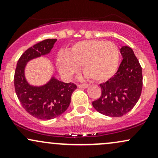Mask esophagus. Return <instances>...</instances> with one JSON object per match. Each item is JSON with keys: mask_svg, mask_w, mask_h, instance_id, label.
I'll return each instance as SVG.
<instances>
[{"mask_svg": "<svg viewBox=\"0 0 158 158\" xmlns=\"http://www.w3.org/2000/svg\"><path fill=\"white\" fill-rule=\"evenodd\" d=\"M77 86L80 88H87L88 87V84H78Z\"/></svg>", "mask_w": 158, "mask_h": 158, "instance_id": "obj_1", "label": "esophagus"}]
</instances>
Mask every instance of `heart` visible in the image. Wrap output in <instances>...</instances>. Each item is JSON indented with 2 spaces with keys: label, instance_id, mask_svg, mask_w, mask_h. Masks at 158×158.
<instances>
[{
  "label": "heart",
  "instance_id": "heart-1",
  "mask_svg": "<svg viewBox=\"0 0 158 158\" xmlns=\"http://www.w3.org/2000/svg\"><path fill=\"white\" fill-rule=\"evenodd\" d=\"M119 61L117 46L111 41L86 40L76 43L68 52H59L57 65L65 78L78 73L80 66L83 73L92 81H104L115 73Z\"/></svg>",
  "mask_w": 158,
  "mask_h": 158
}]
</instances>
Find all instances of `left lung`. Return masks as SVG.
I'll use <instances>...</instances> for the list:
<instances>
[{
    "mask_svg": "<svg viewBox=\"0 0 158 158\" xmlns=\"http://www.w3.org/2000/svg\"><path fill=\"white\" fill-rule=\"evenodd\" d=\"M120 52L123 59L118 70L100 84L102 94L92 102L98 112L108 117H122L130 111L142 91V68L138 59L129 47H123Z\"/></svg>",
    "mask_w": 158,
    "mask_h": 158,
    "instance_id": "8db88e82",
    "label": "left lung"
}]
</instances>
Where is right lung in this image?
I'll list each match as a JSON object with an SVG mask.
<instances>
[{
	"instance_id": "add662e5",
	"label": "right lung",
	"mask_w": 158,
	"mask_h": 158,
	"mask_svg": "<svg viewBox=\"0 0 158 158\" xmlns=\"http://www.w3.org/2000/svg\"><path fill=\"white\" fill-rule=\"evenodd\" d=\"M57 39H45L30 48L19 59L14 76L18 99L27 113L39 119H51L64 113L77 88L74 83H64L52 77L48 84L33 87L24 77L25 65L29 61L50 52Z\"/></svg>"
}]
</instances>
